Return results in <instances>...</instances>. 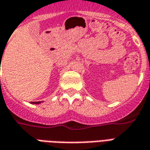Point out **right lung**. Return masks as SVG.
Here are the masks:
<instances>
[{
	"label": "right lung",
	"instance_id": "obj_1",
	"mask_svg": "<svg viewBox=\"0 0 150 150\" xmlns=\"http://www.w3.org/2000/svg\"><path fill=\"white\" fill-rule=\"evenodd\" d=\"M31 104H41L42 102H40V101H38V102H30Z\"/></svg>",
	"mask_w": 150,
	"mask_h": 150
}]
</instances>
